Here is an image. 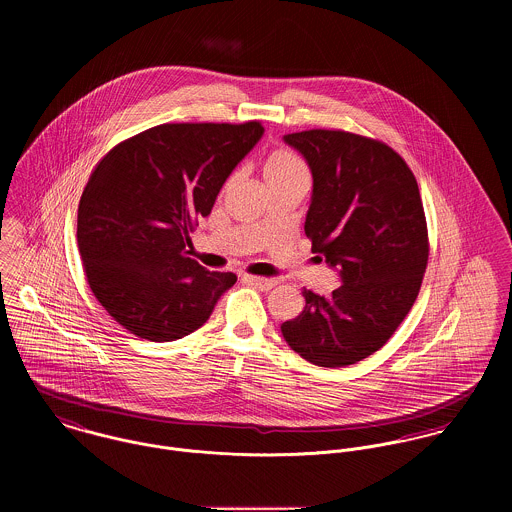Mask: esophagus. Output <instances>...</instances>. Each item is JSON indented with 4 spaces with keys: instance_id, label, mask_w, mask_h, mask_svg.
Segmentation results:
<instances>
[{
    "instance_id": "1",
    "label": "esophagus",
    "mask_w": 512,
    "mask_h": 512,
    "mask_svg": "<svg viewBox=\"0 0 512 512\" xmlns=\"http://www.w3.org/2000/svg\"><path fill=\"white\" fill-rule=\"evenodd\" d=\"M244 282L246 284H250V286H256L258 290H262V292H268V290H272L278 282L276 280H272V278H260V276H244Z\"/></svg>"
}]
</instances>
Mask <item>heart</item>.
<instances>
[{"label": "heart", "instance_id": "obj_1", "mask_svg": "<svg viewBox=\"0 0 512 512\" xmlns=\"http://www.w3.org/2000/svg\"><path fill=\"white\" fill-rule=\"evenodd\" d=\"M264 177L270 185L288 179H309V171L299 155L286 147H278L264 161Z\"/></svg>", "mask_w": 512, "mask_h": 512}]
</instances>
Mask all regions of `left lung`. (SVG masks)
Listing matches in <instances>:
<instances>
[{
  "mask_svg": "<svg viewBox=\"0 0 512 512\" xmlns=\"http://www.w3.org/2000/svg\"><path fill=\"white\" fill-rule=\"evenodd\" d=\"M284 140L313 175L311 250L341 268L343 284L329 297L303 288L305 307L282 333L311 365H355L386 345L420 293L430 240L418 181L380 140L345 130Z\"/></svg>",
  "mask_w": 512,
  "mask_h": 512,
  "instance_id": "8db88e82",
  "label": "left lung"
}]
</instances>
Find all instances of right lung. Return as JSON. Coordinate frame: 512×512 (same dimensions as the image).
<instances>
[{
  "label": "right lung",
  "instance_id": "1",
  "mask_svg": "<svg viewBox=\"0 0 512 512\" xmlns=\"http://www.w3.org/2000/svg\"><path fill=\"white\" fill-rule=\"evenodd\" d=\"M264 128L161 124L112 147L78 203L76 240L100 305L140 339L165 343L197 331L236 274L189 258V232Z\"/></svg>",
  "mask_w": 512,
  "mask_h": 512
}]
</instances>
